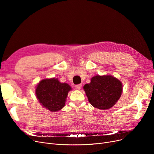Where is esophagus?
<instances>
[{"instance_id":"34e87169","label":"esophagus","mask_w":154,"mask_h":154,"mask_svg":"<svg viewBox=\"0 0 154 154\" xmlns=\"http://www.w3.org/2000/svg\"><path fill=\"white\" fill-rule=\"evenodd\" d=\"M75 87L76 89L80 90V88H81V87H82V84H77V85H75Z\"/></svg>"}]
</instances>
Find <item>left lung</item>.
<instances>
[{
  "instance_id": "left-lung-1",
  "label": "left lung",
  "mask_w": 154,
  "mask_h": 154,
  "mask_svg": "<svg viewBox=\"0 0 154 154\" xmlns=\"http://www.w3.org/2000/svg\"><path fill=\"white\" fill-rule=\"evenodd\" d=\"M122 84L112 75H96L84 86L88 102L95 108L106 110L112 107L122 93Z\"/></svg>"
}]
</instances>
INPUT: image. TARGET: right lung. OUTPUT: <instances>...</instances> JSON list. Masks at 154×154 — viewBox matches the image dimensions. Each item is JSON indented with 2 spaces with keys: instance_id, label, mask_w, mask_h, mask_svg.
<instances>
[{
  "instance_id": "add662e5",
  "label": "right lung",
  "mask_w": 154,
  "mask_h": 154,
  "mask_svg": "<svg viewBox=\"0 0 154 154\" xmlns=\"http://www.w3.org/2000/svg\"><path fill=\"white\" fill-rule=\"evenodd\" d=\"M71 87L61 83L58 79H45L40 81L35 88L37 99L42 106L51 112L61 110L66 103Z\"/></svg>"
}]
</instances>
